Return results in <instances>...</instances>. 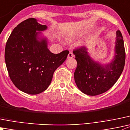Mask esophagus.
Masks as SVG:
<instances>
[{"mask_svg":"<svg viewBox=\"0 0 130 130\" xmlns=\"http://www.w3.org/2000/svg\"><path fill=\"white\" fill-rule=\"evenodd\" d=\"M74 57V55H73L72 53L70 52L69 53V55H68V56H67V58H72Z\"/></svg>","mask_w":130,"mask_h":130,"instance_id":"esophagus-1","label":"esophagus"}]
</instances>
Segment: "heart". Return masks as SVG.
<instances>
[{
    "instance_id": "heart-1",
    "label": "heart",
    "mask_w": 130,
    "mask_h": 130,
    "mask_svg": "<svg viewBox=\"0 0 130 130\" xmlns=\"http://www.w3.org/2000/svg\"><path fill=\"white\" fill-rule=\"evenodd\" d=\"M84 32H77V33L71 34L69 35V36H68V39L70 40L72 39L77 38V37H79L83 36V35H84Z\"/></svg>"
}]
</instances>
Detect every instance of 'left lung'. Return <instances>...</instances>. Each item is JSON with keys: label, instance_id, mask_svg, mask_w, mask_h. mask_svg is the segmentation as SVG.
Returning a JSON list of instances; mask_svg holds the SVG:
<instances>
[{"label": "left lung", "instance_id": "obj_1", "mask_svg": "<svg viewBox=\"0 0 130 130\" xmlns=\"http://www.w3.org/2000/svg\"><path fill=\"white\" fill-rule=\"evenodd\" d=\"M116 39L114 58L105 65L94 61L86 47L73 51L77 63L74 79L77 88L84 94L95 96L105 93L114 86L121 75L126 54L123 36L119 30L116 31Z\"/></svg>", "mask_w": 130, "mask_h": 130}]
</instances>
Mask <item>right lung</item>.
<instances>
[{
	"instance_id": "obj_1",
	"label": "right lung",
	"mask_w": 130,
	"mask_h": 130,
	"mask_svg": "<svg viewBox=\"0 0 130 130\" xmlns=\"http://www.w3.org/2000/svg\"><path fill=\"white\" fill-rule=\"evenodd\" d=\"M47 28L36 19L28 18L14 28L6 42L5 61L10 79L18 89L28 94L46 90L69 53L65 50L53 54L49 50L47 39L39 37Z\"/></svg>"
}]
</instances>
